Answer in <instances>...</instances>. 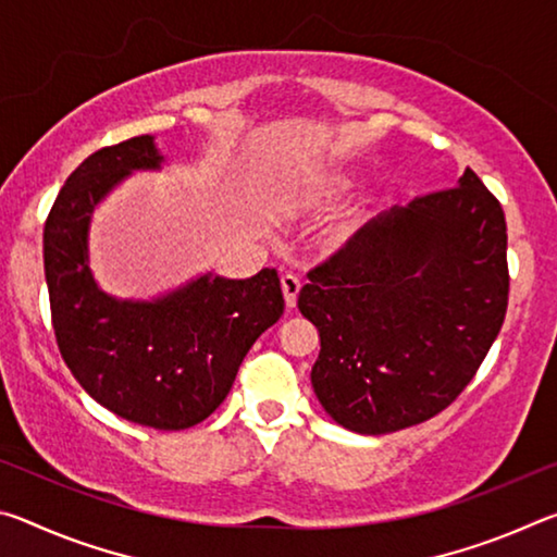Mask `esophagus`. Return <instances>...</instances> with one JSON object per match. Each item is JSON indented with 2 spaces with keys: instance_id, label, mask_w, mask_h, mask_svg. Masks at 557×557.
<instances>
[{
  "instance_id": "1",
  "label": "esophagus",
  "mask_w": 557,
  "mask_h": 557,
  "mask_svg": "<svg viewBox=\"0 0 557 557\" xmlns=\"http://www.w3.org/2000/svg\"><path fill=\"white\" fill-rule=\"evenodd\" d=\"M280 285H282V295H285V305L292 309L297 305V295L301 289V282H299L297 275H282Z\"/></svg>"
}]
</instances>
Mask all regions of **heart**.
Instances as JSON below:
<instances>
[{
  "instance_id": "heart-1",
  "label": "heart",
  "mask_w": 557,
  "mask_h": 557,
  "mask_svg": "<svg viewBox=\"0 0 557 557\" xmlns=\"http://www.w3.org/2000/svg\"><path fill=\"white\" fill-rule=\"evenodd\" d=\"M351 188H354L351 178H329V182L319 184L314 191H317V196H324V199H338V196L348 194Z\"/></svg>"
}]
</instances>
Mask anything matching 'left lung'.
<instances>
[{
  "mask_svg": "<svg viewBox=\"0 0 557 557\" xmlns=\"http://www.w3.org/2000/svg\"><path fill=\"white\" fill-rule=\"evenodd\" d=\"M506 219L471 169L363 225L309 272L312 388L338 425L385 435L430 420L474 379L508 307Z\"/></svg>",
  "mask_w": 557,
  "mask_h": 557,
  "instance_id": "left-lung-1",
  "label": "left lung"
}]
</instances>
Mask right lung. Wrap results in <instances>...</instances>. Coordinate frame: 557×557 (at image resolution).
Returning <instances> with one entry per match:
<instances>
[{
  "mask_svg": "<svg viewBox=\"0 0 557 557\" xmlns=\"http://www.w3.org/2000/svg\"><path fill=\"white\" fill-rule=\"evenodd\" d=\"M152 135L102 147L65 178L44 225V270L61 356L92 400L137 425L186 430L219 408L256 338L282 317L280 277L213 272L154 299H117L92 277L96 206L132 172H157Z\"/></svg>",
  "mask_w": 557,
  "mask_h": 557,
  "instance_id": "right-lung-1",
  "label": "right lung"
}]
</instances>
